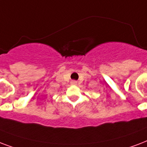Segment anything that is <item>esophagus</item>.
<instances>
[{"mask_svg": "<svg viewBox=\"0 0 147 147\" xmlns=\"http://www.w3.org/2000/svg\"><path fill=\"white\" fill-rule=\"evenodd\" d=\"M77 83H78V82H77V81H71V85H72V86H76V85H77Z\"/></svg>", "mask_w": 147, "mask_h": 147, "instance_id": "obj_1", "label": "esophagus"}]
</instances>
